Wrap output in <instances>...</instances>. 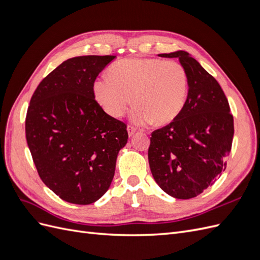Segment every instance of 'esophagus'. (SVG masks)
<instances>
[{
	"label": "esophagus",
	"instance_id": "1",
	"mask_svg": "<svg viewBox=\"0 0 260 260\" xmlns=\"http://www.w3.org/2000/svg\"><path fill=\"white\" fill-rule=\"evenodd\" d=\"M136 131H137V128H136V127H133V125H131V124H129V125H128V133H129V137H132L133 135H135Z\"/></svg>",
	"mask_w": 260,
	"mask_h": 260
}]
</instances>
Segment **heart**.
<instances>
[{"instance_id":"obj_1","label":"heart","mask_w":260,"mask_h":260,"mask_svg":"<svg viewBox=\"0 0 260 260\" xmlns=\"http://www.w3.org/2000/svg\"><path fill=\"white\" fill-rule=\"evenodd\" d=\"M98 103L109 116L122 117L131 104V119L138 124L175 120L185 106L188 74L177 60L123 58L109 67L108 76L93 82Z\"/></svg>"}]
</instances>
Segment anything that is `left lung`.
Instances as JSON below:
<instances>
[{
    "instance_id": "1",
    "label": "left lung",
    "mask_w": 260,
    "mask_h": 260,
    "mask_svg": "<svg viewBox=\"0 0 260 260\" xmlns=\"http://www.w3.org/2000/svg\"><path fill=\"white\" fill-rule=\"evenodd\" d=\"M159 56L179 58L188 74V94L176 119L152 132L149 168L162 191L188 200L224 171L234 135L233 115L218 81L187 52Z\"/></svg>"
}]
</instances>
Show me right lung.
I'll return each mask as SVG.
<instances>
[{
	"label": "right lung",
	"mask_w": 260,
	"mask_h": 260,
	"mask_svg": "<svg viewBox=\"0 0 260 260\" xmlns=\"http://www.w3.org/2000/svg\"><path fill=\"white\" fill-rule=\"evenodd\" d=\"M116 56L69 58L39 83L26 116V139L39 176L61 200L89 205L111 185L127 124L106 114L93 82Z\"/></svg>",
	"instance_id": "obj_1"
}]
</instances>
